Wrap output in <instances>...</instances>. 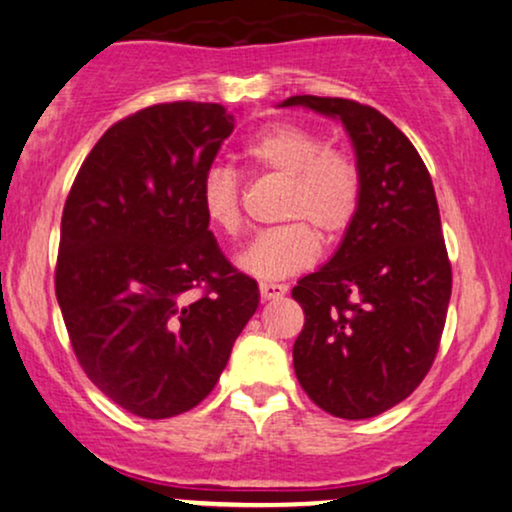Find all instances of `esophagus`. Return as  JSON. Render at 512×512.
Instances as JSON below:
<instances>
[{"mask_svg":"<svg viewBox=\"0 0 512 512\" xmlns=\"http://www.w3.org/2000/svg\"><path fill=\"white\" fill-rule=\"evenodd\" d=\"M286 291H289V289H286L284 284H274V281H262V284H260V293H262L264 301H274V298H281Z\"/></svg>","mask_w":512,"mask_h":512,"instance_id":"34e87169","label":"esophagus"}]
</instances>
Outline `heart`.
I'll list each match as a JSON object with an SVG mask.
<instances>
[{"label": "heart", "mask_w": 512, "mask_h": 512, "mask_svg": "<svg viewBox=\"0 0 512 512\" xmlns=\"http://www.w3.org/2000/svg\"><path fill=\"white\" fill-rule=\"evenodd\" d=\"M257 170L286 178L281 226L267 228L238 257V267L257 279H281L315 262L320 236L327 243L354 226L363 199L358 163L342 149H332L313 129L276 122L262 129L243 149ZM204 219L226 236L243 228L238 178L228 168H211L199 187Z\"/></svg>", "instance_id": "b5f03b06"}]
</instances>
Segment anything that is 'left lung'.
Instances as JSON below:
<instances>
[{
    "label": "left lung",
    "mask_w": 512,
    "mask_h": 512,
    "mask_svg": "<svg viewBox=\"0 0 512 512\" xmlns=\"http://www.w3.org/2000/svg\"><path fill=\"white\" fill-rule=\"evenodd\" d=\"M281 105L339 117L363 178L339 250L291 291L305 313L293 368L327 414L370 419L407 399L438 354L452 269L436 190L414 144L370 105L320 96Z\"/></svg>",
    "instance_id": "obj_1"
}]
</instances>
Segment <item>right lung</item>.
Segmentation results:
<instances>
[{
  "label": "right lung",
  "mask_w": 512,
  "mask_h": 512,
  "mask_svg": "<svg viewBox=\"0 0 512 512\" xmlns=\"http://www.w3.org/2000/svg\"><path fill=\"white\" fill-rule=\"evenodd\" d=\"M236 120L219 103H158L115 122L62 211L55 293L81 368L142 419L197 407L260 303L223 257L199 187Z\"/></svg>",
  "instance_id": "1"
}]
</instances>
